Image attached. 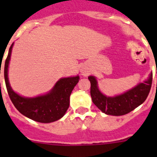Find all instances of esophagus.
Here are the masks:
<instances>
[{
	"mask_svg": "<svg viewBox=\"0 0 157 157\" xmlns=\"http://www.w3.org/2000/svg\"><path fill=\"white\" fill-rule=\"evenodd\" d=\"M81 72L82 73V75H84V76H87L89 73V71H88V69H86V68H85V67H83V68H81Z\"/></svg>",
	"mask_w": 157,
	"mask_h": 157,
	"instance_id": "1",
	"label": "esophagus"
}]
</instances>
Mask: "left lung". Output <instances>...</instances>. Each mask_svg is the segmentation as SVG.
<instances>
[{
    "instance_id": "8db88e82",
    "label": "left lung",
    "mask_w": 157,
    "mask_h": 157,
    "mask_svg": "<svg viewBox=\"0 0 157 157\" xmlns=\"http://www.w3.org/2000/svg\"><path fill=\"white\" fill-rule=\"evenodd\" d=\"M88 79L90 81L91 98L96 107L105 114L122 116L135 109L146 100L151 87L152 72L144 83H139L125 93L115 97H107L101 93L94 76H90Z\"/></svg>"
}]
</instances>
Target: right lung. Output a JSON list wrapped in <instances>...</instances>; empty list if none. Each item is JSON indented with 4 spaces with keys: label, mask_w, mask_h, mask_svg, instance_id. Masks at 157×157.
<instances>
[{
    "label": "right lung",
    "mask_w": 157,
    "mask_h": 157,
    "mask_svg": "<svg viewBox=\"0 0 157 157\" xmlns=\"http://www.w3.org/2000/svg\"><path fill=\"white\" fill-rule=\"evenodd\" d=\"M13 45V43L9 50L3 71L6 89L14 107L23 116L40 123H50L62 118L68 109L70 95L78 83L79 76L61 78L55 84L54 88L44 95L36 98L22 97L12 90L9 83L8 67Z\"/></svg>",
    "instance_id": "obj_1"
}]
</instances>
